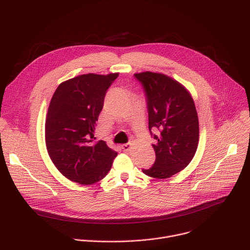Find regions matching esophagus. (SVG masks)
<instances>
[{
	"mask_svg": "<svg viewBox=\"0 0 250 250\" xmlns=\"http://www.w3.org/2000/svg\"><path fill=\"white\" fill-rule=\"evenodd\" d=\"M130 147H131V144H125L122 146V149L124 151H128L130 149Z\"/></svg>",
	"mask_w": 250,
	"mask_h": 250,
	"instance_id": "1",
	"label": "esophagus"
}]
</instances>
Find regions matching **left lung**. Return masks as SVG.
Instances as JSON below:
<instances>
[{
    "label": "left lung",
    "mask_w": 250,
    "mask_h": 250,
    "mask_svg": "<svg viewBox=\"0 0 250 250\" xmlns=\"http://www.w3.org/2000/svg\"><path fill=\"white\" fill-rule=\"evenodd\" d=\"M133 76L144 89L148 128L156 140L152 145L155 162L142 172L165 179L187 167L196 153L199 144L196 106L186 88L166 75L146 71Z\"/></svg>",
    "instance_id": "8db88e82"
}]
</instances>
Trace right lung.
Here are the masks:
<instances>
[{"instance_id": "right-lung-1", "label": "right lung", "mask_w": 250, "mask_h": 250, "mask_svg": "<svg viewBox=\"0 0 250 250\" xmlns=\"http://www.w3.org/2000/svg\"><path fill=\"white\" fill-rule=\"evenodd\" d=\"M119 73L84 74L61 83L45 122V142L56 168L69 180L94 184L108 174L118 155L104 140L94 142L106 91Z\"/></svg>"}]
</instances>
